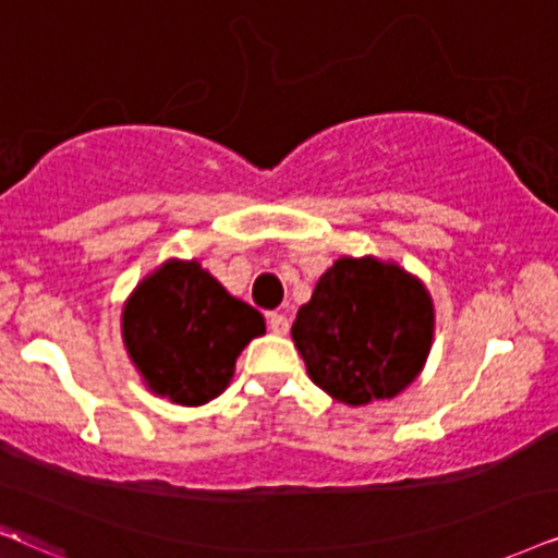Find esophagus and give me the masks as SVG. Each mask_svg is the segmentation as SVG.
<instances>
[{
    "label": "esophagus",
    "mask_w": 558,
    "mask_h": 558,
    "mask_svg": "<svg viewBox=\"0 0 558 558\" xmlns=\"http://www.w3.org/2000/svg\"><path fill=\"white\" fill-rule=\"evenodd\" d=\"M267 327H270L272 335L283 337V335H288V329H291V322H288L286 314L272 312V314H267Z\"/></svg>",
    "instance_id": "esophagus-1"
}]
</instances>
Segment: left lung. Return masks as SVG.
I'll list each match as a JSON object with an SVG mask.
<instances>
[{"mask_svg": "<svg viewBox=\"0 0 558 558\" xmlns=\"http://www.w3.org/2000/svg\"><path fill=\"white\" fill-rule=\"evenodd\" d=\"M308 378L331 399L363 407L393 399L425 368L435 303L393 259L340 257L293 322Z\"/></svg>", "mask_w": 558, "mask_h": 558, "instance_id": "left-lung-1", "label": "left lung"}]
</instances>
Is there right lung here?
I'll return each instance as SVG.
<instances>
[{
  "instance_id": "right-lung-1",
  "label": "right lung",
  "mask_w": 558,
  "mask_h": 558,
  "mask_svg": "<svg viewBox=\"0 0 558 558\" xmlns=\"http://www.w3.org/2000/svg\"><path fill=\"white\" fill-rule=\"evenodd\" d=\"M121 335L151 393L201 407L227 391L236 357L265 335V316L231 295L197 259H167L123 303Z\"/></svg>"
}]
</instances>
